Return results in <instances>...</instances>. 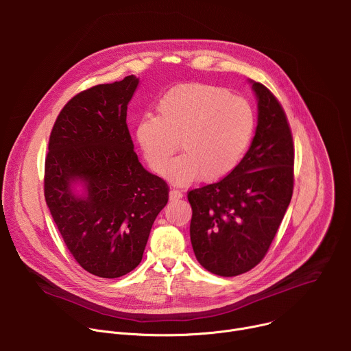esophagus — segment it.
Here are the masks:
<instances>
[{
	"label": "esophagus",
	"mask_w": 351,
	"mask_h": 351,
	"mask_svg": "<svg viewBox=\"0 0 351 351\" xmlns=\"http://www.w3.org/2000/svg\"><path fill=\"white\" fill-rule=\"evenodd\" d=\"M183 197V193L180 191V190H178V189H171V191H169V198L172 199V202H175V199H179V198H182Z\"/></svg>",
	"instance_id": "esophagus-1"
}]
</instances>
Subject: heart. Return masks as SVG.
<instances>
[{"label":"heart","instance_id":"heart-1","mask_svg":"<svg viewBox=\"0 0 351 351\" xmlns=\"http://www.w3.org/2000/svg\"><path fill=\"white\" fill-rule=\"evenodd\" d=\"M157 115L145 114L134 137L148 167L161 173L181 141L184 154L165 171L176 183L198 178L217 182L241 162L256 132L253 106L230 90L187 83L169 88L157 103Z\"/></svg>","mask_w":351,"mask_h":351}]
</instances>
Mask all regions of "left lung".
Instances as JSON below:
<instances>
[{"mask_svg":"<svg viewBox=\"0 0 351 351\" xmlns=\"http://www.w3.org/2000/svg\"><path fill=\"white\" fill-rule=\"evenodd\" d=\"M258 125L248 152L226 178L187 191L190 240L197 261L219 276L253 269L267 256L290 204L294 143L274 93L253 82Z\"/></svg>","mask_w":351,"mask_h":351,"instance_id":"1","label":"left lung"}]
</instances>
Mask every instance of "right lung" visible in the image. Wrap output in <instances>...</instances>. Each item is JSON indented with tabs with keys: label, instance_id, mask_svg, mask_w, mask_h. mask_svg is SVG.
Wrapping results in <instances>:
<instances>
[{
	"label": "right lung",
	"instance_id": "add662e5",
	"mask_svg": "<svg viewBox=\"0 0 351 351\" xmlns=\"http://www.w3.org/2000/svg\"><path fill=\"white\" fill-rule=\"evenodd\" d=\"M138 84L133 75L72 97L48 141L44 197L76 263L99 278H119L141 261L149 230L167 206V182L138 162L126 123ZM82 178L88 197L70 183Z\"/></svg>",
	"mask_w": 351,
	"mask_h": 351
}]
</instances>
